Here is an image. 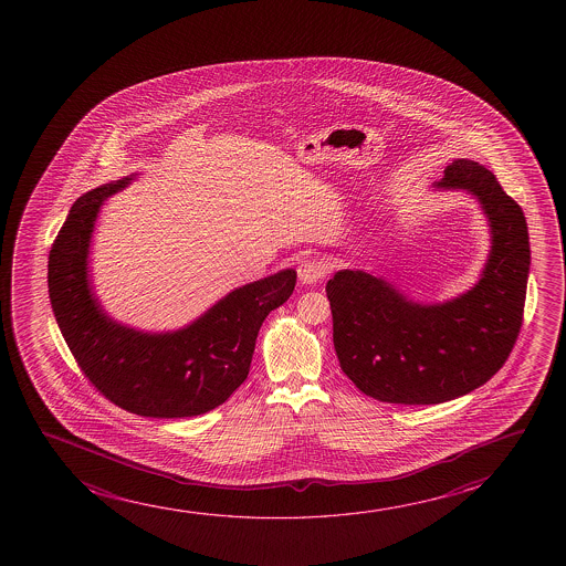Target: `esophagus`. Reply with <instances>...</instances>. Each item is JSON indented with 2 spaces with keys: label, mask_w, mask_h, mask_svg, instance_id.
Here are the masks:
<instances>
[{
  "label": "esophagus",
  "mask_w": 566,
  "mask_h": 566,
  "mask_svg": "<svg viewBox=\"0 0 566 566\" xmlns=\"http://www.w3.org/2000/svg\"><path fill=\"white\" fill-rule=\"evenodd\" d=\"M326 271H328V266H326L325 261L303 259L300 266H297V276H300V282L307 286V284H317L318 280L325 279Z\"/></svg>",
  "instance_id": "esophagus-1"
}]
</instances>
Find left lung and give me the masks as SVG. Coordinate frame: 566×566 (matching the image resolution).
Listing matches in <instances>:
<instances>
[{
  "label": "left lung",
  "instance_id": "obj_1",
  "mask_svg": "<svg viewBox=\"0 0 566 566\" xmlns=\"http://www.w3.org/2000/svg\"><path fill=\"white\" fill-rule=\"evenodd\" d=\"M439 191H465L488 218L491 249L464 294L423 303L382 276L338 271L326 282L342 371L390 403H441L485 385L511 356L530 274L524 212L495 176L468 158L447 166Z\"/></svg>",
  "mask_w": 566,
  "mask_h": 566
}]
</instances>
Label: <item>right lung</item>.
<instances>
[{
  "label": "right lung",
  "mask_w": 566,
  "mask_h": 566,
  "mask_svg": "<svg viewBox=\"0 0 566 566\" xmlns=\"http://www.w3.org/2000/svg\"><path fill=\"white\" fill-rule=\"evenodd\" d=\"M137 174L78 197L48 261V294L71 354L94 387L145 418H191L214 410L248 379L256 334L287 302L294 269L235 287L189 325L147 333L109 317L94 292L91 243L102 205Z\"/></svg>",
  "instance_id": "1"
}]
</instances>
